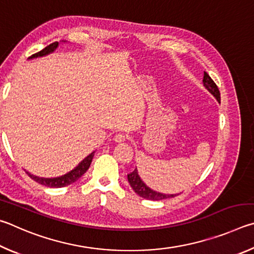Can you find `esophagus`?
Masks as SVG:
<instances>
[{"instance_id": "1", "label": "esophagus", "mask_w": 254, "mask_h": 254, "mask_svg": "<svg viewBox=\"0 0 254 254\" xmlns=\"http://www.w3.org/2000/svg\"><path fill=\"white\" fill-rule=\"evenodd\" d=\"M126 135H124V134H117L115 136V138H114V140L116 141V143H124L125 140H126Z\"/></svg>"}]
</instances>
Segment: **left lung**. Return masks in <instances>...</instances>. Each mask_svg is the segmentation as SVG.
Segmentation results:
<instances>
[{"mask_svg":"<svg viewBox=\"0 0 254 254\" xmlns=\"http://www.w3.org/2000/svg\"><path fill=\"white\" fill-rule=\"evenodd\" d=\"M203 84L205 87L208 92H211L213 96L216 98L217 101H221V95H220V90L215 82L211 79L210 75H208L206 72H204V77H203ZM128 182L131 186V189L134 190V192L136 194H138L140 197H144L146 199H152V201H161V199H165V198H171L174 197L179 194H163L156 192L152 189H149L147 185H146L138 175V172H137V168H135L134 172L129 173L127 175Z\"/></svg>","mask_w":254,"mask_h":254,"instance_id":"left-lung-1","label":"left lung"}]
</instances>
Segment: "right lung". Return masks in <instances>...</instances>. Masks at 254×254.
<instances>
[{
  "instance_id": "1",
  "label": "right lung",
  "mask_w": 254,
  "mask_h": 254,
  "mask_svg": "<svg viewBox=\"0 0 254 254\" xmlns=\"http://www.w3.org/2000/svg\"><path fill=\"white\" fill-rule=\"evenodd\" d=\"M58 46H59V42H53L51 44H49V46L44 48L43 50H41L38 53H34V55L31 56L29 59H33V58H38V57H43V56L49 55V53H52L58 48ZM93 155H95V152L89 154L88 156L84 158L83 161L80 162L79 165L75 168H73L72 171H70L69 173H66V174L59 176V177H53V179H44V177H39V176L31 174V173H29V172H26V174H28L31 179L34 180L35 182H38L39 184L48 186V188H64V186L74 183L75 181H78L80 177H81L84 173L88 171V168H89V166H90L91 161L93 158Z\"/></svg>"
}]
</instances>
